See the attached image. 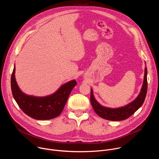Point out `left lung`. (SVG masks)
I'll return each mask as SVG.
<instances>
[{
    "mask_svg": "<svg viewBox=\"0 0 159 159\" xmlns=\"http://www.w3.org/2000/svg\"><path fill=\"white\" fill-rule=\"evenodd\" d=\"M147 69H145V76L141 92L137 98L129 104L120 108L111 109L100 105L95 99L93 90H90V102L96 114L103 119L110 121H122L127 119L143 104L147 93Z\"/></svg>",
    "mask_w": 159,
    "mask_h": 159,
    "instance_id": "obj_1",
    "label": "left lung"
}]
</instances>
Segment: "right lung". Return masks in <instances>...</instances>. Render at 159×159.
Listing matches in <instances>:
<instances>
[{"instance_id": "add662e5", "label": "right lung", "mask_w": 159, "mask_h": 159, "mask_svg": "<svg viewBox=\"0 0 159 159\" xmlns=\"http://www.w3.org/2000/svg\"><path fill=\"white\" fill-rule=\"evenodd\" d=\"M15 66L11 75V85L13 97L25 114L38 120H51L58 116L62 112L68 98L77 82L73 80L61 86L53 94L36 98L25 94L19 89L15 79Z\"/></svg>"}]
</instances>
